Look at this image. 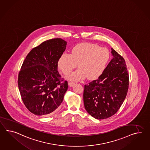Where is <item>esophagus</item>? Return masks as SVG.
<instances>
[{
	"mask_svg": "<svg viewBox=\"0 0 150 150\" xmlns=\"http://www.w3.org/2000/svg\"><path fill=\"white\" fill-rule=\"evenodd\" d=\"M75 84V83H74V82H69V86L70 87H72V86H73Z\"/></svg>",
	"mask_w": 150,
	"mask_h": 150,
	"instance_id": "34e87169",
	"label": "esophagus"
}]
</instances>
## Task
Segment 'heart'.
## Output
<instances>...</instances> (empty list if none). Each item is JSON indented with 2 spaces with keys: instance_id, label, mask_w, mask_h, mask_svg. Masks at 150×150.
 <instances>
[{
  "instance_id": "obj_1",
  "label": "heart",
  "mask_w": 150,
  "mask_h": 150,
  "mask_svg": "<svg viewBox=\"0 0 150 150\" xmlns=\"http://www.w3.org/2000/svg\"><path fill=\"white\" fill-rule=\"evenodd\" d=\"M110 59L109 51L96 44L81 43L73 47L71 54L63 53L58 62L59 69L68 75L78 65L79 69L69 75L71 81H80L87 77L96 79L103 73Z\"/></svg>"
}]
</instances>
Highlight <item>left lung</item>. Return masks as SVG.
Returning <instances> with one entry per match:
<instances>
[{
    "label": "left lung",
    "instance_id": "left-lung-1",
    "mask_svg": "<svg viewBox=\"0 0 150 150\" xmlns=\"http://www.w3.org/2000/svg\"><path fill=\"white\" fill-rule=\"evenodd\" d=\"M113 58L97 80L85 85L86 110L96 119H105L119 110L127 96L129 74L125 59L111 48Z\"/></svg>",
    "mask_w": 150,
    "mask_h": 150
}]
</instances>
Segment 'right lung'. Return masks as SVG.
Listing matches in <instances>:
<instances>
[{"mask_svg": "<svg viewBox=\"0 0 150 150\" xmlns=\"http://www.w3.org/2000/svg\"><path fill=\"white\" fill-rule=\"evenodd\" d=\"M67 42L50 39L32 49L19 71L18 85L23 103L36 115H49L58 109L68 83L58 71V62Z\"/></svg>", "mask_w": 150, "mask_h": 150, "instance_id": "1", "label": "right lung"}]
</instances>
